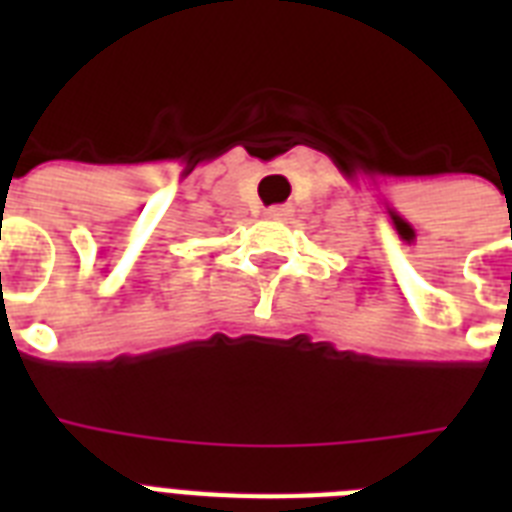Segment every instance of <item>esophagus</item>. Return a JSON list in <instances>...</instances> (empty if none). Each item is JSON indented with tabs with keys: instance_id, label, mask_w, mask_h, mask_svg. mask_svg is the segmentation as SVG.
Masks as SVG:
<instances>
[{
	"instance_id": "obj_1",
	"label": "esophagus",
	"mask_w": 512,
	"mask_h": 512,
	"mask_svg": "<svg viewBox=\"0 0 512 512\" xmlns=\"http://www.w3.org/2000/svg\"><path fill=\"white\" fill-rule=\"evenodd\" d=\"M287 212H289L287 207H268V209H265V215L276 217V220H279V217H287Z\"/></svg>"
}]
</instances>
